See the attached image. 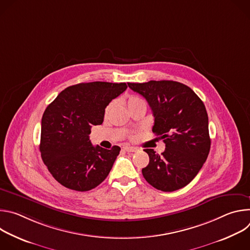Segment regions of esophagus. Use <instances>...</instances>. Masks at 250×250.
<instances>
[{"label": "esophagus", "mask_w": 250, "mask_h": 250, "mask_svg": "<svg viewBox=\"0 0 250 250\" xmlns=\"http://www.w3.org/2000/svg\"><path fill=\"white\" fill-rule=\"evenodd\" d=\"M124 150L126 152H136L138 149L133 146H124Z\"/></svg>", "instance_id": "esophagus-1"}]
</instances>
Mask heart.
Returning a JSON list of instances; mask_svg holds the SVG:
<instances>
[{"label":"heart","mask_w":250,"mask_h":250,"mask_svg":"<svg viewBox=\"0 0 250 250\" xmlns=\"http://www.w3.org/2000/svg\"><path fill=\"white\" fill-rule=\"evenodd\" d=\"M137 103H145L144 101H142L141 99H139V98H135V97H132V98H130L129 100H128V102H127V105L128 104H137ZM111 108H112V104H110V105H108V108H106V112H109L110 110H111Z\"/></svg>","instance_id":"heart-1"}]
</instances>
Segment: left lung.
Wrapping results in <instances>:
<instances>
[{
  "label": "left lung",
  "mask_w": 250,
  "mask_h": 250,
  "mask_svg": "<svg viewBox=\"0 0 250 250\" xmlns=\"http://www.w3.org/2000/svg\"><path fill=\"white\" fill-rule=\"evenodd\" d=\"M127 85L147 101L154 117L152 131L161 136L166 147L161 154L145 149L149 163L142 169V175L163 192L185 187L203 167L210 148L204 103L191 88L176 81Z\"/></svg>",
  "instance_id": "obj_1"
}]
</instances>
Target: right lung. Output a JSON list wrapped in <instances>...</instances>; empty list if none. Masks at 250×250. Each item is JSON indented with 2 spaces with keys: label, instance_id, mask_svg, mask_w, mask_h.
Wrapping results in <instances>:
<instances>
[{
  "label": "right lung",
  "instance_id": "1",
  "mask_svg": "<svg viewBox=\"0 0 250 250\" xmlns=\"http://www.w3.org/2000/svg\"><path fill=\"white\" fill-rule=\"evenodd\" d=\"M125 83H80L63 90L42 120L40 149L54 179L79 192L96 188L109 175L121 148L94 146L92 125H102L104 109L126 90Z\"/></svg>",
  "mask_w": 250,
  "mask_h": 250
}]
</instances>
